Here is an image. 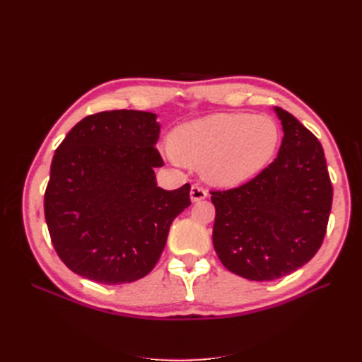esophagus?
<instances>
[{
	"label": "esophagus",
	"instance_id": "34e87169",
	"mask_svg": "<svg viewBox=\"0 0 362 362\" xmlns=\"http://www.w3.org/2000/svg\"><path fill=\"white\" fill-rule=\"evenodd\" d=\"M206 196H208L206 190L204 187H201V185H198V184H194L193 187L190 189V199L193 202H199V201L205 199Z\"/></svg>",
	"mask_w": 362,
	"mask_h": 362
}]
</instances>
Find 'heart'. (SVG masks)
<instances>
[{"instance_id":"b5f03b06","label":"heart","mask_w":362,"mask_h":362,"mask_svg":"<svg viewBox=\"0 0 362 362\" xmlns=\"http://www.w3.org/2000/svg\"><path fill=\"white\" fill-rule=\"evenodd\" d=\"M282 131L267 115H216L173 129L170 151L187 164H204L206 181L235 187L264 170L275 158Z\"/></svg>"}]
</instances>
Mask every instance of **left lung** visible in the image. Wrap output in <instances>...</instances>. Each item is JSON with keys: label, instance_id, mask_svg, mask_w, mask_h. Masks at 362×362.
Instances as JSON below:
<instances>
[{"label": "left lung", "instance_id": "left-lung-1", "mask_svg": "<svg viewBox=\"0 0 362 362\" xmlns=\"http://www.w3.org/2000/svg\"><path fill=\"white\" fill-rule=\"evenodd\" d=\"M282 144L275 161L237 189L211 192L213 245L222 264L249 281L279 279L320 249L332 184L320 141L275 107Z\"/></svg>", "mask_w": 362, "mask_h": 362}]
</instances>
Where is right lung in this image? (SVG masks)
Wrapping results in <instances>:
<instances>
[{
  "instance_id": "right-lung-1",
  "label": "right lung",
  "mask_w": 362,
  "mask_h": 362,
  "mask_svg": "<svg viewBox=\"0 0 362 362\" xmlns=\"http://www.w3.org/2000/svg\"><path fill=\"white\" fill-rule=\"evenodd\" d=\"M157 115L101 112L76 124L56 149L45 192L51 242L74 273L107 286L156 267L190 184L163 190L156 168Z\"/></svg>"
}]
</instances>
